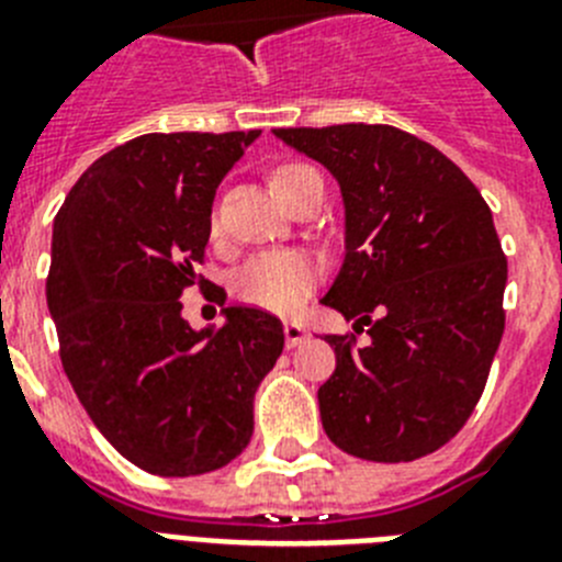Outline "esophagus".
I'll list each match as a JSON object with an SVG mask.
<instances>
[{
    "mask_svg": "<svg viewBox=\"0 0 562 562\" xmlns=\"http://www.w3.org/2000/svg\"><path fill=\"white\" fill-rule=\"evenodd\" d=\"M284 337H286V346L295 349V346H301V342L310 337V331H306V326L301 324H284Z\"/></svg>",
    "mask_w": 562,
    "mask_h": 562,
    "instance_id": "obj_1",
    "label": "esophagus"
}]
</instances>
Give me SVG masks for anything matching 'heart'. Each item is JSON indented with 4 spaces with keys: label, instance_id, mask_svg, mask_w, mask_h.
<instances>
[{
    "label": "heart",
    "instance_id": "heart-1",
    "mask_svg": "<svg viewBox=\"0 0 562 562\" xmlns=\"http://www.w3.org/2000/svg\"><path fill=\"white\" fill-rule=\"evenodd\" d=\"M304 162H286L272 171V188H284L292 180L310 173ZM317 281V261L304 250L272 247L250 256L233 276V292L238 301L270 312H292L304 301Z\"/></svg>",
    "mask_w": 562,
    "mask_h": 562
}]
</instances>
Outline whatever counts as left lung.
Listing matches in <instances>:
<instances>
[{
	"label": "left lung",
	"instance_id": "8db88e82",
	"mask_svg": "<svg viewBox=\"0 0 562 562\" xmlns=\"http://www.w3.org/2000/svg\"><path fill=\"white\" fill-rule=\"evenodd\" d=\"M340 182L346 258L324 304L369 326L326 335L317 391L342 453L414 461L448 445L484 394L504 335L506 256L493 213L439 148L382 123L276 128Z\"/></svg>",
	"mask_w": 562,
	"mask_h": 562
}]
</instances>
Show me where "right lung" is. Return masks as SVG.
Wrapping results in <instances>:
<instances>
[{"label":"right lung","instance_id":"add662e5","mask_svg":"<svg viewBox=\"0 0 562 562\" xmlns=\"http://www.w3.org/2000/svg\"><path fill=\"white\" fill-rule=\"evenodd\" d=\"M252 132L143 134L95 160L53 225L47 306L89 419L154 475L220 470L252 436V396L284 351V326L227 306L191 329L182 292L207 284L216 188Z\"/></svg>","mask_w":562,"mask_h":562}]
</instances>
